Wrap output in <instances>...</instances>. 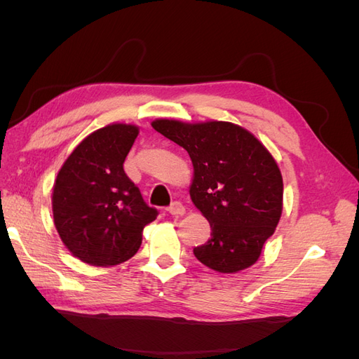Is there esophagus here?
<instances>
[{
	"label": "esophagus",
	"instance_id": "34e87169",
	"mask_svg": "<svg viewBox=\"0 0 359 359\" xmlns=\"http://www.w3.org/2000/svg\"><path fill=\"white\" fill-rule=\"evenodd\" d=\"M166 211H168L169 214H172V215H182L184 212H186V208H184V205H182L181 202L175 201V202H172V203L168 206Z\"/></svg>",
	"mask_w": 359,
	"mask_h": 359
}]
</instances>
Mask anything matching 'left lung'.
I'll list each match as a JSON object with an SVG mask.
<instances>
[{
  "instance_id": "8db88e82",
  "label": "left lung",
  "mask_w": 359,
  "mask_h": 359,
  "mask_svg": "<svg viewBox=\"0 0 359 359\" xmlns=\"http://www.w3.org/2000/svg\"><path fill=\"white\" fill-rule=\"evenodd\" d=\"M151 126L191 158L190 196L211 226V238L193 248L194 256L219 273L252 266L283 210V180L273 156L232 123L156 119Z\"/></svg>"
}]
</instances>
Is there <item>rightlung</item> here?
Listing matches in <instances>:
<instances>
[{
  "instance_id": "add662e5",
  "label": "right lung",
  "mask_w": 359,
  "mask_h": 359,
  "mask_svg": "<svg viewBox=\"0 0 359 359\" xmlns=\"http://www.w3.org/2000/svg\"><path fill=\"white\" fill-rule=\"evenodd\" d=\"M137 133L132 124L95 130L58 172L52 193L53 223L64 245L85 264L126 262L142 244L144 227L158 215L123 168Z\"/></svg>"
}]
</instances>
